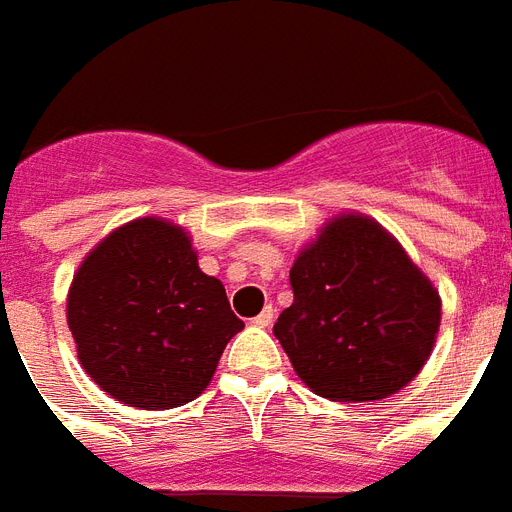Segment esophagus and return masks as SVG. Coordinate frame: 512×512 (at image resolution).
Listing matches in <instances>:
<instances>
[{"instance_id": "1", "label": "esophagus", "mask_w": 512, "mask_h": 512, "mask_svg": "<svg viewBox=\"0 0 512 512\" xmlns=\"http://www.w3.org/2000/svg\"><path fill=\"white\" fill-rule=\"evenodd\" d=\"M252 322H255L257 328H268L270 322H273V307H270V304H268V307H265L263 312H260V315H257Z\"/></svg>"}]
</instances>
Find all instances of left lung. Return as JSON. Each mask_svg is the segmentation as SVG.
Here are the masks:
<instances>
[{
  "instance_id": "obj_1",
  "label": "left lung",
  "mask_w": 512,
  "mask_h": 512,
  "mask_svg": "<svg viewBox=\"0 0 512 512\" xmlns=\"http://www.w3.org/2000/svg\"><path fill=\"white\" fill-rule=\"evenodd\" d=\"M294 302L273 336L309 390L338 403L382 401L414 380L435 349V283L385 226L338 213L291 265Z\"/></svg>"
}]
</instances>
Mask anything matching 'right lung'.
Wrapping results in <instances>:
<instances>
[{
  "label": "right lung",
  "mask_w": 512,
  "mask_h": 512,
  "mask_svg": "<svg viewBox=\"0 0 512 512\" xmlns=\"http://www.w3.org/2000/svg\"><path fill=\"white\" fill-rule=\"evenodd\" d=\"M67 325L85 375L124 406L176 409L213 380L244 328L190 231L158 216L103 236L72 276Z\"/></svg>",
  "instance_id": "right-lung-1"
}]
</instances>
